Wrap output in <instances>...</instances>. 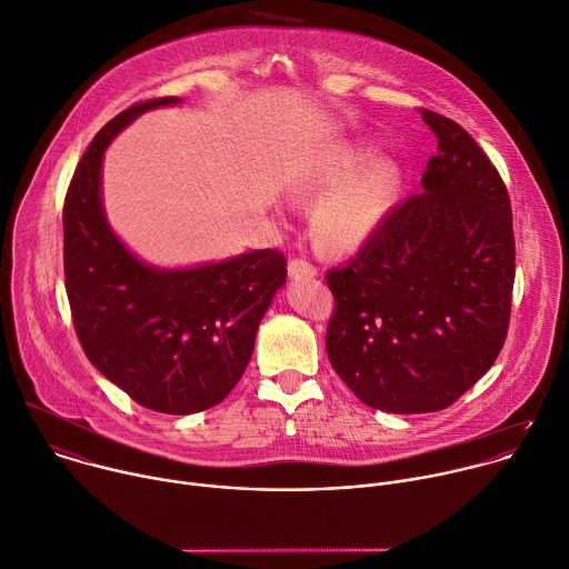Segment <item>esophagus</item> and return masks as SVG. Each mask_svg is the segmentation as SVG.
Returning a JSON list of instances; mask_svg holds the SVG:
<instances>
[{
  "instance_id": "1",
  "label": "esophagus",
  "mask_w": 569,
  "mask_h": 569,
  "mask_svg": "<svg viewBox=\"0 0 569 569\" xmlns=\"http://www.w3.org/2000/svg\"><path fill=\"white\" fill-rule=\"evenodd\" d=\"M288 274H290V279H312V277H317V268L312 263H308L306 259H292L288 263Z\"/></svg>"
}]
</instances>
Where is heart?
<instances>
[{"mask_svg": "<svg viewBox=\"0 0 569 569\" xmlns=\"http://www.w3.org/2000/svg\"><path fill=\"white\" fill-rule=\"evenodd\" d=\"M370 140H339L301 156L290 171L297 203L321 198L310 210L308 234L323 257L357 252L393 212L405 173L391 158H377Z\"/></svg>", "mask_w": 569, "mask_h": 569, "instance_id": "obj_1", "label": "heart"}]
</instances>
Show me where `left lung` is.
<instances>
[{
	"label": "left lung",
	"mask_w": 569,
	"mask_h": 569,
	"mask_svg": "<svg viewBox=\"0 0 569 569\" xmlns=\"http://www.w3.org/2000/svg\"><path fill=\"white\" fill-rule=\"evenodd\" d=\"M438 138L425 192L326 274V350L343 385L387 413L451 407L493 366L509 328L516 246L507 187L478 142L422 109Z\"/></svg>",
	"instance_id": "obj_1"
}]
</instances>
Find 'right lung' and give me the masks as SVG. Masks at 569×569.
I'll return each mask as SVG.
<instances>
[{
	"mask_svg": "<svg viewBox=\"0 0 569 569\" xmlns=\"http://www.w3.org/2000/svg\"><path fill=\"white\" fill-rule=\"evenodd\" d=\"M178 102H138L96 133L71 178L62 221L67 295L89 361L140 407L189 416L217 407L237 387L288 270L277 250L153 268L109 228L100 194L104 149L140 113Z\"/></svg>",
	"mask_w": 569,
	"mask_h": 569,
	"instance_id": "right-lung-1",
	"label": "right lung"
}]
</instances>
